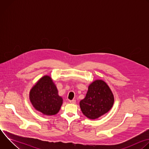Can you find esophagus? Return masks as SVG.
<instances>
[{"label":"esophagus","mask_w":149,"mask_h":149,"mask_svg":"<svg viewBox=\"0 0 149 149\" xmlns=\"http://www.w3.org/2000/svg\"><path fill=\"white\" fill-rule=\"evenodd\" d=\"M70 102L71 104H75L76 100H70Z\"/></svg>","instance_id":"34e87169"}]
</instances>
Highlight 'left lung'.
Masks as SVG:
<instances>
[{
  "instance_id": "1",
  "label": "left lung",
  "mask_w": 149,
  "mask_h": 149,
  "mask_svg": "<svg viewBox=\"0 0 149 149\" xmlns=\"http://www.w3.org/2000/svg\"><path fill=\"white\" fill-rule=\"evenodd\" d=\"M114 102V95L107 83L96 79L90 84L86 96L80 101L79 106L84 115L95 120L108 113Z\"/></svg>"
}]
</instances>
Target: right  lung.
I'll return each mask as SVG.
<instances>
[{"mask_svg":"<svg viewBox=\"0 0 149 149\" xmlns=\"http://www.w3.org/2000/svg\"><path fill=\"white\" fill-rule=\"evenodd\" d=\"M29 100L34 109L46 116L56 114L63 103L56 85L49 75L40 78L29 92Z\"/></svg>","mask_w":149,"mask_h":149,"instance_id":"obj_1","label":"right lung"}]
</instances>
